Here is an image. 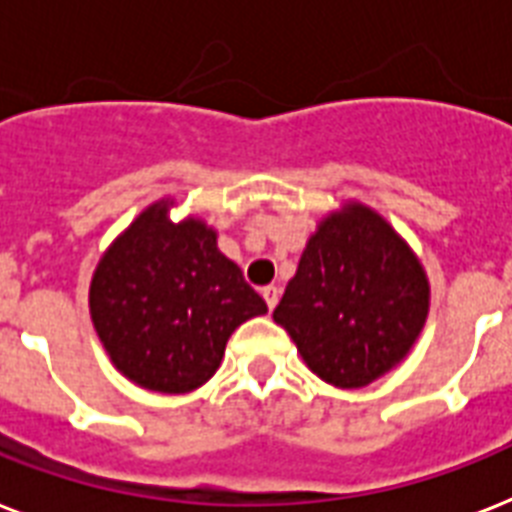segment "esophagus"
<instances>
[{
    "label": "esophagus",
    "mask_w": 512,
    "mask_h": 512,
    "mask_svg": "<svg viewBox=\"0 0 512 512\" xmlns=\"http://www.w3.org/2000/svg\"><path fill=\"white\" fill-rule=\"evenodd\" d=\"M263 297H265V305H268V310H273V307L278 305V297H281V289L278 286H265L263 289Z\"/></svg>",
    "instance_id": "34e87169"
}]
</instances>
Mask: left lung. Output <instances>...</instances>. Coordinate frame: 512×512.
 Listing matches in <instances>:
<instances>
[{"instance_id": "8db88e82", "label": "left lung", "mask_w": 512, "mask_h": 512, "mask_svg": "<svg viewBox=\"0 0 512 512\" xmlns=\"http://www.w3.org/2000/svg\"><path fill=\"white\" fill-rule=\"evenodd\" d=\"M426 313L429 284L413 252L386 220L352 205L307 242L273 318L315 376L360 389L410 352Z\"/></svg>"}]
</instances>
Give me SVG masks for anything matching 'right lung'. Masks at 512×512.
<instances>
[{
    "label": "right lung",
    "instance_id": "right-lung-1",
    "mask_svg": "<svg viewBox=\"0 0 512 512\" xmlns=\"http://www.w3.org/2000/svg\"><path fill=\"white\" fill-rule=\"evenodd\" d=\"M91 321L107 355L134 384L191 392L218 371L228 336L268 313L242 268L220 255L199 220L170 223L152 205L107 249L91 278Z\"/></svg>",
    "mask_w": 512,
    "mask_h": 512
}]
</instances>
